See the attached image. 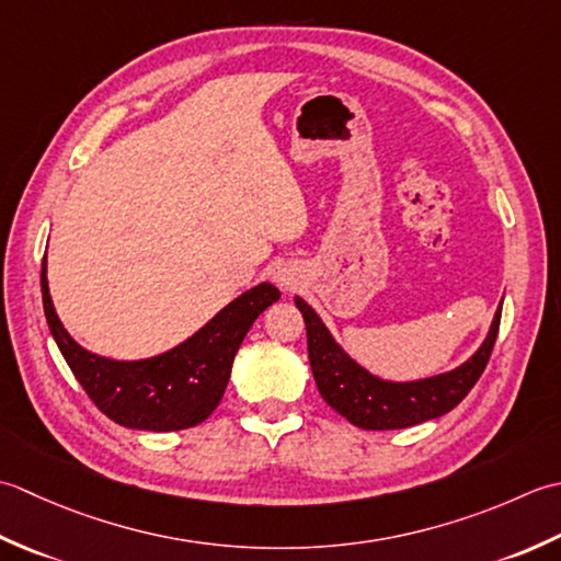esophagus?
<instances>
[{
    "instance_id": "34e87169",
    "label": "esophagus",
    "mask_w": 561,
    "mask_h": 561,
    "mask_svg": "<svg viewBox=\"0 0 561 561\" xmlns=\"http://www.w3.org/2000/svg\"><path fill=\"white\" fill-rule=\"evenodd\" d=\"M273 278H276V283L280 285V288L283 290H293L295 288V285H297V276H295V273L290 271V268H278L276 273H273Z\"/></svg>"
}]
</instances>
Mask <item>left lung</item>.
Segmentation results:
<instances>
[{
  "label": "left lung",
  "mask_w": 561,
  "mask_h": 561,
  "mask_svg": "<svg viewBox=\"0 0 561 561\" xmlns=\"http://www.w3.org/2000/svg\"><path fill=\"white\" fill-rule=\"evenodd\" d=\"M297 310L305 317L307 353L312 375L324 402L365 431H390L424 424V421L448 414L472 390L494 348L501 322V307L491 319L489 334L470 358L457 368L421 377V380L394 382L365 370L339 346L331 331L300 295H295Z\"/></svg>",
  "instance_id": "left-lung-1"
}]
</instances>
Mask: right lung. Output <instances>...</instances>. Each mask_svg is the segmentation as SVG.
<instances>
[{
    "instance_id": "right-lung-1",
    "label": "right lung",
    "mask_w": 561,
    "mask_h": 561,
    "mask_svg": "<svg viewBox=\"0 0 561 561\" xmlns=\"http://www.w3.org/2000/svg\"><path fill=\"white\" fill-rule=\"evenodd\" d=\"M43 310L62 358L104 414L125 428L184 431L203 424L220 404L239 346L256 317L280 297L276 285L259 283L225 305L208 324L159 356L116 360L79 346L55 312L48 259L41 268Z\"/></svg>"
}]
</instances>
